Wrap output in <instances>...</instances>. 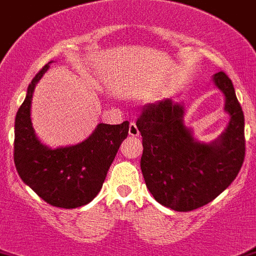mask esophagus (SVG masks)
<instances>
[{
	"label": "esophagus",
	"mask_w": 256,
	"mask_h": 256,
	"mask_svg": "<svg viewBox=\"0 0 256 256\" xmlns=\"http://www.w3.org/2000/svg\"><path fill=\"white\" fill-rule=\"evenodd\" d=\"M128 134H130L131 136H138V126H136V124L134 122V121H131L130 122V128H128Z\"/></svg>",
	"instance_id": "1"
}]
</instances>
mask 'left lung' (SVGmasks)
<instances>
[{"mask_svg":"<svg viewBox=\"0 0 256 256\" xmlns=\"http://www.w3.org/2000/svg\"><path fill=\"white\" fill-rule=\"evenodd\" d=\"M224 94L230 121L209 144L200 142L184 124L185 108L170 98L148 104L136 121L142 136L141 171L161 205L191 212L209 204L234 181L245 158L244 114L226 74L212 76Z\"/></svg>","mask_w":256,"mask_h":256,"instance_id":"1","label":"left lung"}]
</instances>
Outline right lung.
Masks as SVG:
<instances>
[{"label":"right lung","mask_w":256,"mask_h":256,"mask_svg":"<svg viewBox=\"0 0 256 256\" xmlns=\"http://www.w3.org/2000/svg\"><path fill=\"white\" fill-rule=\"evenodd\" d=\"M51 62L31 81L17 111L14 160L22 181L47 204L75 209L88 204L98 194L121 142L128 138L130 124H98L78 145L57 148L44 145L32 128L31 101L37 82Z\"/></svg>","instance_id":"add662e5"}]
</instances>
